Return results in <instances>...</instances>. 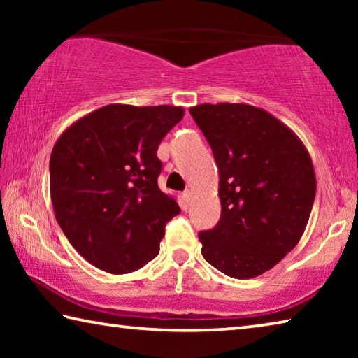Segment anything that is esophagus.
I'll return each instance as SVG.
<instances>
[{
    "label": "esophagus",
    "instance_id": "34e87169",
    "mask_svg": "<svg viewBox=\"0 0 358 358\" xmlns=\"http://www.w3.org/2000/svg\"><path fill=\"white\" fill-rule=\"evenodd\" d=\"M192 199H194V192H192V189H186V191H183V201H185L186 203H191V202H192Z\"/></svg>",
    "mask_w": 358,
    "mask_h": 358
}]
</instances>
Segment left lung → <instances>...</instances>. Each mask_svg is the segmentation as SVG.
<instances>
[{"mask_svg": "<svg viewBox=\"0 0 358 358\" xmlns=\"http://www.w3.org/2000/svg\"><path fill=\"white\" fill-rule=\"evenodd\" d=\"M220 171L221 220L199 234L202 256L224 275L265 273L299 243L316 197L311 156L295 132L241 102L191 107Z\"/></svg>", "mask_w": 358, "mask_h": 358, "instance_id": "left-lung-1", "label": "left lung"}]
</instances>
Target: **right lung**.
Returning <instances> with one entry per match:
<instances>
[{"label":"right lung","mask_w":358,"mask_h":358,"mask_svg":"<svg viewBox=\"0 0 358 358\" xmlns=\"http://www.w3.org/2000/svg\"><path fill=\"white\" fill-rule=\"evenodd\" d=\"M185 117L177 106L108 104L78 118L50 155V197L76 251L107 273H131L159 252L180 207L157 187L156 151Z\"/></svg>","instance_id":"1"}]
</instances>
